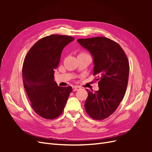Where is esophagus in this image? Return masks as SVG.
<instances>
[{
    "label": "esophagus",
    "instance_id": "1",
    "mask_svg": "<svg viewBox=\"0 0 152 152\" xmlns=\"http://www.w3.org/2000/svg\"><path fill=\"white\" fill-rule=\"evenodd\" d=\"M72 88H73V91H77L78 90L80 89L81 87L80 86H74L72 87Z\"/></svg>",
    "mask_w": 152,
    "mask_h": 152
}]
</instances>
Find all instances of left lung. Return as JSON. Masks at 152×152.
<instances>
[{"instance_id":"8db88e82","label":"left lung","mask_w":152,"mask_h":152,"mask_svg":"<svg viewBox=\"0 0 152 152\" xmlns=\"http://www.w3.org/2000/svg\"><path fill=\"white\" fill-rule=\"evenodd\" d=\"M93 58V75H98L99 90L86 89L88 96L84 107L95 120H103L114 113L127 89L129 65L120 45L103 37L78 39Z\"/></svg>"}]
</instances>
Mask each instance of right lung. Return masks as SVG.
Returning a JSON list of instances; mask_svg holds the SVG:
<instances>
[{"label": "right lung", "mask_w": 152, "mask_h": 152, "mask_svg": "<svg viewBox=\"0 0 152 152\" xmlns=\"http://www.w3.org/2000/svg\"><path fill=\"white\" fill-rule=\"evenodd\" d=\"M74 39L67 35L45 37L30 48L24 59L22 75L25 89L32 108L44 118L60 115L72 91L71 86H58L54 74L63 49Z\"/></svg>", "instance_id": "obj_1"}]
</instances>
